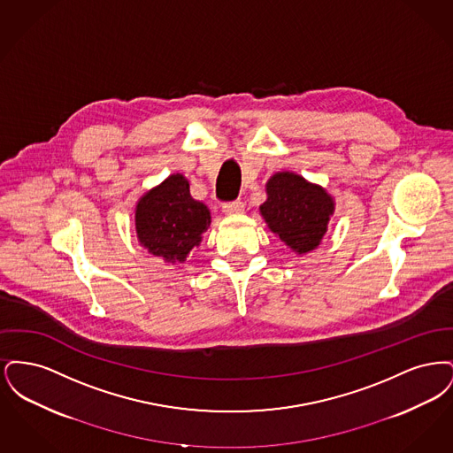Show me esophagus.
<instances>
[{"label": "esophagus", "instance_id": "obj_1", "mask_svg": "<svg viewBox=\"0 0 453 453\" xmlns=\"http://www.w3.org/2000/svg\"><path fill=\"white\" fill-rule=\"evenodd\" d=\"M244 211V203L241 200H234V202H227L222 205V212L227 214V216H233V214H241Z\"/></svg>", "mask_w": 453, "mask_h": 453}]
</instances>
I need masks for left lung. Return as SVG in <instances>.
<instances>
[{
	"instance_id": "1",
	"label": "left lung",
	"mask_w": 453,
	"mask_h": 453,
	"mask_svg": "<svg viewBox=\"0 0 453 453\" xmlns=\"http://www.w3.org/2000/svg\"><path fill=\"white\" fill-rule=\"evenodd\" d=\"M266 202L259 207L268 227L297 253L314 250L334 211L333 198L321 187L296 173H277L266 183Z\"/></svg>"
}]
</instances>
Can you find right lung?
<instances>
[{"instance_id":"add662e5","label":"right lung","mask_w":453,"mask_h":453,"mask_svg":"<svg viewBox=\"0 0 453 453\" xmlns=\"http://www.w3.org/2000/svg\"><path fill=\"white\" fill-rule=\"evenodd\" d=\"M209 226V209L192 198L188 181L181 174H172L152 188L135 209L141 244L166 261H185Z\"/></svg>"}]
</instances>
